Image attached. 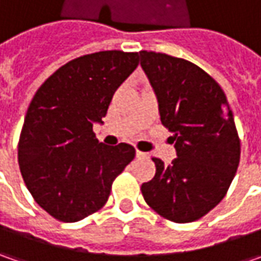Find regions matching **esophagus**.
Listing matches in <instances>:
<instances>
[{"instance_id":"obj_1","label":"esophagus","mask_w":261,"mask_h":261,"mask_svg":"<svg viewBox=\"0 0 261 261\" xmlns=\"http://www.w3.org/2000/svg\"><path fill=\"white\" fill-rule=\"evenodd\" d=\"M136 156H138V158H146V156H148V154L142 152V151H139V149H136Z\"/></svg>"}]
</instances>
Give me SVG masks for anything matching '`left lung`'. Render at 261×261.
<instances>
[{
  "label": "left lung",
  "mask_w": 261,
  "mask_h": 261,
  "mask_svg": "<svg viewBox=\"0 0 261 261\" xmlns=\"http://www.w3.org/2000/svg\"><path fill=\"white\" fill-rule=\"evenodd\" d=\"M139 55L177 151L168 166L152 158L155 175L141 186L142 196L164 219L193 222L224 199L240 164L232 110L221 86L193 62L152 50Z\"/></svg>",
  "instance_id": "8db88e82"
}]
</instances>
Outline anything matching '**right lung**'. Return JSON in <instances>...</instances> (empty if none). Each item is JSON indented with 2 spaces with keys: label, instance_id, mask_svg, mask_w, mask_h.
<instances>
[{
  "label": "right lung",
  "instance_id": "right-lung-1",
  "mask_svg": "<svg viewBox=\"0 0 261 261\" xmlns=\"http://www.w3.org/2000/svg\"><path fill=\"white\" fill-rule=\"evenodd\" d=\"M139 64L138 52L101 50L69 61L36 91L18 139V166L36 203L62 222H76L106 205L112 185L135 158L129 144H100L115 91Z\"/></svg>",
  "mask_w": 261,
  "mask_h": 261
}]
</instances>
